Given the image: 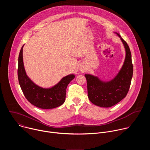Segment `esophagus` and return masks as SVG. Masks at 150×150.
I'll use <instances>...</instances> for the list:
<instances>
[{"mask_svg": "<svg viewBox=\"0 0 150 150\" xmlns=\"http://www.w3.org/2000/svg\"><path fill=\"white\" fill-rule=\"evenodd\" d=\"M82 71L83 70V68H81V71H82Z\"/></svg>", "mask_w": 150, "mask_h": 150, "instance_id": "1", "label": "esophagus"}]
</instances>
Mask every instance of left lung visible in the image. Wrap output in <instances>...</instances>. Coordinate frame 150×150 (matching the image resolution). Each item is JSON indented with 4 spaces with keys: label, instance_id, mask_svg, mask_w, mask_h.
Listing matches in <instances>:
<instances>
[{
    "label": "left lung",
    "instance_id": "1",
    "mask_svg": "<svg viewBox=\"0 0 150 150\" xmlns=\"http://www.w3.org/2000/svg\"><path fill=\"white\" fill-rule=\"evenodd\" d=\"M120 38L126 51V57L123 67L116 76L109 82H103L97 77L85 74L87 79L88 97L94 104L110 108L123 99L129 90L133 75V65L130 49L127 42Z\"/></svg>",
    "mask_w": 150,
    "mask_h": 150
}]
</instances>
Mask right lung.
Here are the masks:
<instances>
[{
	"instance_id": "1",
	"label": "right lung",
	"mask_w": 150,
	"mask_h": 150,
	"mask_svg": "<svg viewBox=\"0 0 150 150\" xmlns=\"http://www.w3.org/2000/svg\"><path fill=\"white\" fill-rule=\"evenodd\" d=\"M23 47L18 57V77L24 96L31 104L40 109H50L61 105L65 100L68 85L75 78V75L72 74L63 77L58 83L50 88L38 86L26 74L23 63Z\"/></svg>"
}]
</instances>
